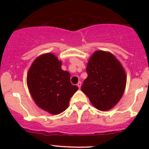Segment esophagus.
Returning <instances> with one entry per match:
<instances>
[{"label": "esophagus", "mask_w": 149, "mask_h": 149, "mask_svg": "<svg viewBox=\"0 0 149 149\" xmlns=\"http://www.w3.org/2000/svg\"><path fill=\"white\" fill-rule=\"evenodd\" d=\"M77 86H78V87H79V88H81V82L79 81V83L77 84Z\"/></svg>", "instance_id": "1"}]
</instances>
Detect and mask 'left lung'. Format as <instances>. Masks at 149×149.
<instances>
[{
	"label": "left lung",
	"instance_id": "obj_1",
	"mask_svg": "<svg viewBox=\"0 0 149 149\" xmlns=\"http://www.w3.org/2000/svg\"><path fill=\"white\" fill-rule=\"evenodd\" d=\"M86 72L82 91L97 109H112L123 97L126 85V74L120 63L110 52L97 50L88 60Z\"/></svg>",
	"mask_w": 149,
	"mask_h": 149
}]
</instances>
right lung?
<instances>
[{
	"label": "right lung",
	"instance_id": "add662e5",
	"mask_svg": "<svg viewBox=\"0 0 149 149\" xmlns=\"http://www.w3.org/2000/svg\"><path fill=\"white\" fill-rule=\"evenodd\" d=\"M62 63L52 53L39 56L27 74V86L36 104L43 110L58 115L65 111L78 90L70 83V75L61 68Z\"/></svg>",
	"mask_w": 149,
	"mask_h": 149
}]
</instances>
